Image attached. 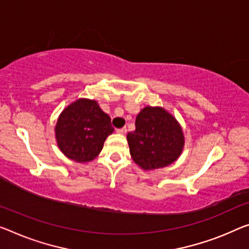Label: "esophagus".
I'll use <instances>...</instances> for the list:
<instances>
[{
  "mask_svg": "<svg viewBox=\"0 0 249 249\" xmlns=\"http://www.w3.org/2000/svg\"><path fill=\"white\" fill-rule=\"evenodd\" d=\"M117 132L118 133H121V135H124L125 132H127V128L124 127V128H120V129H117Z\"/></svg>",
  "mask_w": 249,
  "mask_h": 249,
  "instance_id": "obj_1",
  "label": "esophagus"
}]
</instances>
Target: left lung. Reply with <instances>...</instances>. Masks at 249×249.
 I'll return each mask as SVG.
<instances>
[{
  "label": "left lung",
  "instance_id": "1",
  "mask_svg": "<svg viewBox=\"0 0 249 249\" xmlns=\"http://www.w3.org/2000/svg\"><path fill=\"white\" fill-rule=\"evenodd\" d=\"M127 140L133 161L144 170L169 166L180 156L182 130L171 114L162 108L146 107L137 116L136 130Z\"/></svg>",
  "mask_w": 249,
  "mask_h": 249
}]
</instances>
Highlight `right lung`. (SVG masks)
I'll use <instances>...</instances> for the list:
<instances>
[{"label":"right lung","instance_id":"right-lung-1","mask_svg":"<svg viewBox=\"0 0 249 249\" xmlns=\"http://www.w3.org/2000/svg\"><path fill=\"white\" fill-rule=\"evenodd\" d=\"M113 132L111 119L93 100L80 99L63 110L55 127L60 150L76 162L93 160Z\"/></svg>","mask_w":249,"mask_h":249}]
</instances>
